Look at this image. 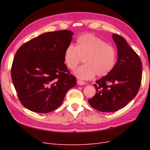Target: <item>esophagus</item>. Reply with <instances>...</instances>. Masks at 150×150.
Returning a JSON list of instances; mask_svg holds the SVG:
<instances>
[{"label": "esophagus", "instance_id": "esophagus-1", "mask_svg": "<svg viewBox=\"0 0 150 150\" xmlns=\"http://www.w3.org/2000/svg\"><path fill=\"white\" fill-rule=\"evenodd\" d=\"M77 83H78V84L79 85H80V86H81V85H84V84H86L84 81H81V80H78V81H77Z\"/></svg>", "mask_w": 150, "mask_h": 150}]
</instances>
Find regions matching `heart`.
Instances as JSON below:
<instances>
[{"label": "heart", "instance_id": "b5f03b06", "mask_svg": "<svg viewBox=\"0 0 150 150\" xmlns=\"http://www.w3.org/2000/svg\"><path fill=\"white\" fill-rule=\"evenodd\" d=\"M84 61L85 64L78 67L74 74L78 78L88 80L96 74L98 77L108 75L117 61L116 48L91 34L80 35L76 46L69 44L64 51V62L68 69H75Z\"/></svg>", "mask_w": 150, "mask_h": 150}]
</instances>
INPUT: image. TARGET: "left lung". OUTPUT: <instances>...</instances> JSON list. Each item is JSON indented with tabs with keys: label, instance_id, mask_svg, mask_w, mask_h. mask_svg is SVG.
Segmentation results:
<instances>
[{
	"label": "left lung",
	"instance_id": "8db88e82",
	"mask_svg": "<svg viewBox=\"0 0 150 150\" xmlns=\"http://www.w3.org/2000/svg\"><path fill=\"white\" fill-rule=\"evenodd\" d=\"M112 36L117 49V62L110 74L96 81V94L88 99L91 106L101 112H114L126 106L138 94L142 83L139 56L122 36Z\"/></svg>",
	"mask_w": 150,
	"mask_h": 150
}]
</instances>
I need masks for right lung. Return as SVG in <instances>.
<instances>
[{
  "label": "right lung",
  "mask_w": 150,
  "mask_h": 150,
  "mask_svg": "<svg viewBox=\"0 0 150 150\" xmlns=\"http://www.w3.org/2000/svg\"><path fill=\"white\" fill-rule=\"evenodd\" d=\"M73 33L49 32L23 44L17 50L11 77L21 104L31 111L47 113L56 110L67 91L76 84L64 62Z\"/></svg>",
  "instance_id": "right-lung-1"
}]
</instances>
